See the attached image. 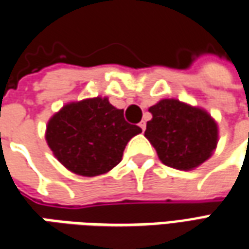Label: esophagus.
Wrapping results in <instances>:
<instances>
[{"label":"esophagus","mask_w":249,"mask_h":249,"mask_svg":"<svg viewBox=\"0 0 249 249\" xmlns=\"http://www.w3.org/2000/svg\"><path fill=\"white\" fill-rule=\"evenodd\" d=\"M139 125H140V128H141V129H142V130L146 129V123H145L143 120H142V121H141V123H140Z\"/></svg>","instance_id":"1"}]
</instances>
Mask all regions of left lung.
Returning <instances> with one entry per match:
<instances>
[{
	"mask_svg": "<svg viewBox=\"0 0 249 249\" xmlns=\"http://www.w3.org/2000/svg\"><path fill=\"white\" fill-rule=\"evenodd\" d=\"M145 136L166 166L190 170L209 160L218 142V126L203 109L174 99L149 108Z\"/></svg>",
	"mask_w": 249,
	"mask_h": 249,
	"instance_id": "obj_1",
	"label": "left lung"
}]
</instances>
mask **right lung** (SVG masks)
<instances>
[{
	"label": "right lung",
	"mask_w": 249,
	"mask_h": 249,
	"mask_svg": "<svg viewBox=\"0 0 249 249\" xmlns=\"http://www.w3.org/2000/svg\"><path fill=\"white\" fill-rule=\"evenodd\" d=\"M108 99H87L64 106L47 125L46 140L59 162L75 174L95 177L121 161L126 143L141 133Z\"/></svg>",
	"instance_id": "add662e5"
}]
</instances>
